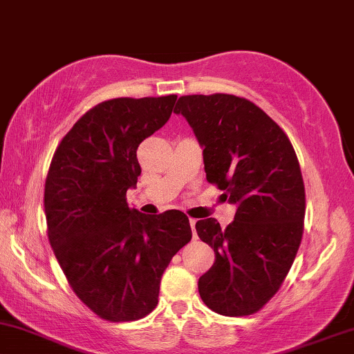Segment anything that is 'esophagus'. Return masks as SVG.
<instances>
[{
    "instance_id": "esophagus-1",
    "label": "esophagus",
    "mask_w": 354,
    "mask_h": 354,
    "mask_svg": "<svg viewBox=\"0 0 354 354\" xmlns=\"http://www.w3.org/2000/svg\"><path fill=\"white\" fill-rule=\"evenodd\" d=\"M190 228H192V234H194V238H197V231H195V225H197V220L195 218H190Z\"/></svg>"
}]
</instances>
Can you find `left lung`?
I'll use <instances>...</instances> for the list:
<instances>
[{
  "label": "left lung",
  "mask_w": 354,
  "mask_h": 354,
  "mask_svg": "<svg viewBox=\"0 0 354 354\" xmlns=\"http://www.w3.org/2000/svg\"><path fill=\"white\" fill-rule=\"evenodd\" d=\"M174 113L189 121L203 147L207 180L238 207L225 230L215 218L195 225L215 251V263L198 279L200 297L220 315H251L281 289L302 241L299 159L281 126L246 98L187 95Z\"/></svg>",
  "instance_id": "left-lung-1"
}]
</instances>
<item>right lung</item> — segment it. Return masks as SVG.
I'll return each instance as SVG.
<instances>
[{
	"label": "right lung",
	"instance_id": "obj_1",
	"mask_svg": "<svg viewBox=\"0 0 354 354\" xmlns=\"http://www.w3.org/2000/svg\"><path fill=\"white\" fill-rule=\"evenodd\" d=\"M176 100L98 103L52 157L44 189L47 236L77 297L103 320L134 322L154 310L165 268L192 239L184 212L149 216L126 202L141 176L139 144L167 123Z\"/></svg>",
	"mask_w": 354,
	"mask_h": 354
}]
</instances>
